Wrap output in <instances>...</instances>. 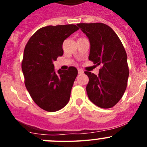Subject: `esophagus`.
Returning a JSON list of instances; mask_svg holds the SVG:
<instances>
[{"label": "esophagus", "mask_w": 147, "mask_h": 147, "mask_svg": "<svg viewBox=\"0 0 147 147\" xmlns=\"http://www.w3.org/2000/svg\"><path fill=\"white\" fill-rule=\"evenodd\" d=\"M78 73L80 74V75H81V74L84 73V71H83L82 69H78Z\"/></svg>", "instance_id": "obj_1"}]
</instances>
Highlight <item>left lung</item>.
I'll list each match as a JSON object with an SVG mask.
<instances>
[{
    "instance_id": "1",
    "label": "left lung",
    "mask_w": 147,
    "mask_h": 147,
    "mask_svg": "<svg viewBox=\"0 0 147 147\" xmlns=\"http://www.w3.org/2000/svg\"><path fill=\"white\" fill-rule=\"evenodd\" d=\"M78 26L90 40L89 60L96 65H102L98 75L84 72L89 78L87 96L100 107H112L121 100L127 88L129 67L125 49L115 31L104 23Z\"/></svg>"
}]
</instances>
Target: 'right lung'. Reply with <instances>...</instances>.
I'll return each instance as SVG.
<instances>
[{
  "label": "right lung",
  "mask_w": 147,
  "mask_h": 147,
  "mask_svg": "<svg viewBox=\"0 0 147 147\" xmlns=\"http://www.w3.org/2000/svg\"><path fill=\"white\" fill-rule=\"evenodd\" d=\"M79 30L76 25L48 26L38 30L30 38L24 50L22 70L30 95L38 107L56 112L68 103L78 69L56 72L53 62L63 55V43Z\"/></svg>",
  "instance_id": "right-lung-1"
}]
</instances>
